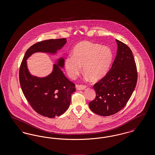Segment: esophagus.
<instances>
[{
    "mask_svg": "<svg viewBox=\"0 0 155 155\" xmlns=\"http://www.w3.org/2000/svg\"><path fill=\"white\" fill-rule=\"evenodd\" d=\"M87 86L85 85H76V88L78 90H83L84 89L86 88Z\"/></svg>",
    "mask_w": 155,
    "mask_h": 155,
    "instance_id": "34e87169",
    "label": "esophagus"
}]
</instances>
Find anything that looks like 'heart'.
<instances>
[{"instance_id": "b5f03b06", "label": "heart", "mask_w": 155, "mask_h": 155, "mask_svg": "<svg viewBox=\"0 0 155 155\" xmlns=\"http://www.w3.org/2000/svg\"><path fill=\"white\" fill-rule=\"evenodd\" d=\"M113 59V53L107 46L84 41L74 48L73 55L65 60V67L68 76L74 78L83 65L84 72L92 80H97L107 73Z\"/></svg>"}]
</instances>
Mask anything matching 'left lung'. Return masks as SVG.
<instances>
[{
    "mask_svg": "<svg viewBox=\"0 0 155 155\" xmlns=\"http://www.w3.org/2000/svg\"><path fill=\"white\" fill-rule=\"evenodd\" d=\"M116 41L118 46L116 57L108 73L94 85L96 97L89 103L91 110L102 116L114 114L125 106L138 80L133 52L127 45Z\"/></svg>",
    "mask_w": 155,
    "mask_h": 155,
    "instance_id": "1",
    "label": "left lung"
}]
</instances>
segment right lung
Segmentation results:
<instances>
[{
	"label": "right lung",
	"instance_id": "obj_1",
	"mask_svg": "<svg viewBox=\"0 0 155 155\" xmlns=\"http://www.w3.org/2000/svg\"><path fill=\"white\" fill-rule=\"evenodd\" d=\"M66 38L51 39L38 42L25 52L19 70V81L24 95L31 107L40 115L54 118L63 114L71 102L75 84L68 80L60 67L64 66V59L54 64L52 74L45 78L30 75L26 59L37 52L55 53L66 43Z\"/></svg>",
	"mask_w": 155,
	"mask_h": 155
}]
</instances>
